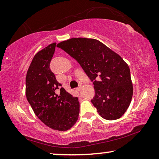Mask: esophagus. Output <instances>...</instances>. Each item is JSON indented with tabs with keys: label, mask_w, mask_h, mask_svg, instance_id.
I'll return each mask as SVG.
<instances>
[{
	"label": "esophagus",
	"mask_w": 159,
	"mask_h": 159,
	"mask_svg": "<svg viewBox=\"0 0 159 159\" xmlns=\"http://www.w3.org/2000/svg\"><path fill=\"white\" fill-rule=\"evenodd\" d=\"M76 90H78V91H80V90H81V85H80V86H79L76 89Z\"/></svg>",
	"instance_id": "1"
}]
</instances>
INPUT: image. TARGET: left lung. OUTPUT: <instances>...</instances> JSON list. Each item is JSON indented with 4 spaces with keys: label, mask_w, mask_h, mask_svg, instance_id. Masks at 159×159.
Segmentation results:
<instances>
[{
    "label": "left lung",
    "mask_w": 159,
    "mask_h": 159,
    "mask_svg": "<svg viewBox=\"0 0 159 159\" xmlns=\"http://www.w3.org/2000/svg\"><path fill=\"white\" fill-rule=\"evenodd\" d=\"M57 47L76 60L93 81L91 102L98 114L107 120L122 117L133 95L130 70L122 58L95 39L71 38Z\"/></svg>",
    "instance_id": "obj_1"
}]
</instances>
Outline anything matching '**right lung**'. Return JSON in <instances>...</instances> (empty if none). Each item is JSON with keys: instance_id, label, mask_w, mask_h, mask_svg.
<instances>
[{"instance_id": "right-lung-1", "label": "right lung", "mask_w": 159, "mask_h": 159, "mask_svg": "<svg viewBox=\"0 0 159 159\" xmlns=\"http://www.w3.org/2000/svg\"><path fill=\"white\" fill-rule=\"evenodd\" d=\"M55 47L56 43H52L35 54L27 73L25 93L34 114L44 125L66 131L76 122L80 105L78 98L61 87L50 69Z\"/></svg>"}]
</instances>
